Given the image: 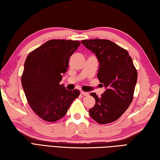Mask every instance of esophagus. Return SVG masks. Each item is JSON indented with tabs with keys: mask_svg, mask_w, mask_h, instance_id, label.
I'll list each match as a JSON object with an SVG mask.
<instances>
[{
	"mask_svg": "<svg viewBox=\"0 0 160 160\" xmlns=\"http://www.w3.org/2000/svg\"><path fill=\"white\" fill-rule=\"evenodd\" d=\"M81 94L82 95V96H89V93L88 92H84V91H81Z\"/></svg>",
	"mask_w": 160,
	"mask_h": 160,
	"instance_id": "34e87169",
	"label": "esophagus"
}]
</instances>
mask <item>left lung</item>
I'll return each instance as SVG.
<instances>
[{"instance_id":"obj_1","label":"left lung","mask_w":160,"mask_h":160,"mask_svg":"<svg viewBox=\"0 0 160 160\" xmlns=\"http://www.w3.org/2000/svg\"><path fill=\"white\" fill-rule=\"evenodd\" d=\"M82 44L96 56L100 63L97 77L106 91L96 100L89 115L99 124L117 120L127 109L133 98L138 73L126 49L108 40H83Z\"/></svg>"}]
</instances>
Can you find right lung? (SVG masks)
I'll return each instance as SVG.
<instances>
[{"label":"right lung","mask_w":160,"mask_h":160,"mask_svg":"<svg viewBox=\"0 0 160 160\" xmlns=\"http://www.w3.org/2000/svg\"><path fill=\"white\" fill-rule=\"evenodd\" d=\"M80 45L78 40H50L27 57L22 86L32 110L44 120L54 122L63 118L79 96L78 89L67 90L60 82Z\"/></svg>","instance_id":"add662e5"}]
</instances>
